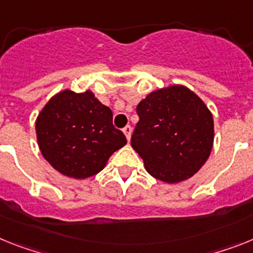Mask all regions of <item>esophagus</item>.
I'll list each match as a JSON object with an SVG mask.
<instances>
[{"label":"esophagus","instance_id":"1","mask_svg":"<svg viewBox=\"0 0 253 253\" xmlns=\"http://www.w3.org/2000/svg\"><path fill=\"white\" fill-rule=\"evenodd\" d=\"M131 132H132V127L129 126V125H127L126 127H124V133L126 135V137L128 141H129V139H131Z\"/></svg>","mask_w":253,"mask_h":253}]
</instances>
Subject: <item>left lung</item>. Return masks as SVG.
I'll return each instance as SVG.
<instances>
[{"label":"left lung","mask_w":253,"mask_h":253,"mask_svg":"<svg viewBox=\"0 0 253 253\" xmlns=\"http://www.w3.org/2000/svg\"><path fill=\"white\" fill-rule=\"evenodd\" d=\"M131 146L153 177L177 183L192 177L208 160L214 121L205 103L187 87L155 90L139 103Z\"/></svg>","instance_id":"8db88e82"}]
</instances>
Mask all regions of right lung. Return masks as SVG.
Listing matches in <instances>:
<instances>
[{
	"label": "right lung",
	"mask_w": 253,
	"mask_h": 253,
	"mask_svg": "<svg viewBox=\"0 0 253 253\" xmlns=\"http://www.w3.org/2000/svg\"><path fill=\"white\" fill-rule=\"evenodd\" d=\"M113 113L91 91L54 95L42 109L35 129L39 149L62 174L84 179L99 173L126 136L113 126Z\"/></svg>",
	"instance_id": "add662e5"
}]
</instances>
